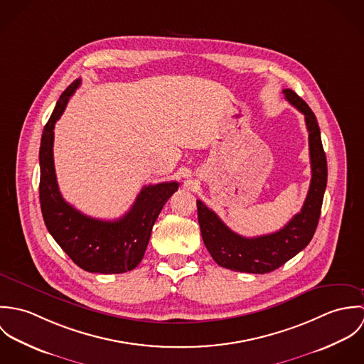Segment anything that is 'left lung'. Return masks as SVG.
<instances>
[{"label": "left lung", "mask_w": 364, "mask_h": 364, "mask_svg": "<svg viewBox=\"0 0 364 364\" xmlns=\"http://www.w3.org/2000/svg\"><path fill=\"white\" fill-rule=\"evenodd\" d=\"M283 94L304 114L309 130L311 183L301 211L276 232L247 238L230 230L202 200L196 202L202 238L211 258L221 267L234 272L259 274L273 272L310 244L318 225L328 178L319 126L310 106L294 91L283 90Z\"/></svg>", "instance_id": "left-lung-1"}]
</instances>
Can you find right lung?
Wrapping results in <instances>:
<instances>
[{"label": "right lung", "mask_w": 364, "mask_h": 364, "mask_svg": "<svg viewBox=\"0 0 364 364\" xmlns=\"http://www.w3.org/2000/svg\"><path fill=\"white\" fill-rule=\"evenodd\" d=\"M80 85L81 78L71 82L61 94L42 134L39 151L41 208L54 241L77 266L91 273H124L133 270L143 259L156 217L178 191L179 183L162 182L144 186L130 210L113 221L92 218L68 205L63 199L55 179L53 130L70 97Z\"/></svg>", "instance_id": "1"}]
</instances>
